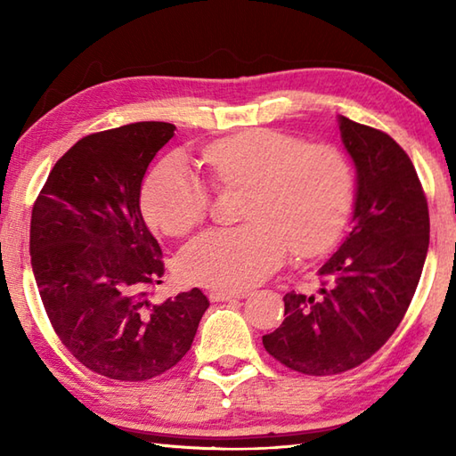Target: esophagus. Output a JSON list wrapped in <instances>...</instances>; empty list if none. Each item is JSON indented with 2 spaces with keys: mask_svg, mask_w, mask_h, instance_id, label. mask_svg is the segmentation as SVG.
<instances>
[{
  "mask_svg": "<svg viewBox=\"0 0 456 456\" xmlns=\"http://www.w3.org/2000/svg\"><path fill=\"white\" fill-rule=\"evenodd\" d=\"M248 292H223V289H216V292L209 294L211 302H233V299L247 297Z\"/></svg>",
  "mask_w": 456,
  "mask_h": 456,
  "instance_id": "34e87169",
  "label": "esophagus"
}]
</instances>
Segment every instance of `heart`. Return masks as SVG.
I'll use <instances>...</instances> for the list:
<instances>
[{
    "instance_id": "1",
    "label": "heart",
    "mask_w": 456,
    "mask_h": 456,
    "mask_svg": "<svg viewBox=\"0 0 456 456\" xmlns=\"http://www.w3.org/2000/svg\"><path fill=\"white\" fill-rule=\"evenodd\" d=\"M201 164L216 188L247 186V223L217 227L182 250L180 270L193 284L245 289L296 255L333 243L354 191L351 162L341 149L276 129H253L208 144ZM142 211L167 235H183L206 219L211 190L182 154L162 159L144 180Z\"/></svg>"
}]
</instances>
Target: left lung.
I'll return each mask as SVG.
<instances>
[{
    "mask_svg": "<svg viewBox=\"0 0 456 456\" xmlns=\"http://www.w3.org/2000/svg\"><path fill=\"white\" fill-rule=\"evenodd\" d=\"M356 167L353 229L319 268L317 294L289 292L268 354L289 370L331 376L368 361L408 312L429 248V209L418 172L390 134L338 118Z\"/></svg>",
    "mask_w": 456,
    "mask_h": 456,
    "instance_id": "obj_1",
    "label": "left lung"
}]
</instances>
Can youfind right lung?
Returning a JSON list of instances; mask_svg holds the SVG:
<instances>
[{
    "label": "right lung",
    "mask_w": 456,
    "mask_h": 456,
    "mask_svg": "<svg viewBox=\"0 0 456 456\" xmlns=\"http://www.w3.org/2000/svg\"><path fill=\"white\" fill-rule=\"evenodd\" d=\"M174 129L141 121L80 139L31 213V266L54 333L111 380L144 382L176 366L209 307L198 288L151 302L164 263L142 219L141 183Z\"/></svg>",
    "instance_id": "obj_1"
}]
</instances>
